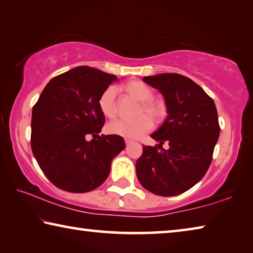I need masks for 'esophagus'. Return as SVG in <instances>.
<instances>
[{"instance_id": "1", "label": "esophagus", "mask_w": 253, "mask_h": 253, "mask_svg": "<svg viewBox=\"0 0 253 253\" xmlns=\"http://www.w3.org/2000/svg\"><path fill=\"white\" fill-rule=\"evenodd\" d=\"M125 143H126V145L128 146V145H130V144L132 143V140H130V139H125Z\"/></svg>"}]
</instances>
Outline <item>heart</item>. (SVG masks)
<instances>
[{
	"instance_id": "obj_1",
	"label": "heart",
	"mask_w": 253,
	"mask_h": 253,
	"mask_svg": "<svg viewBox=\"0 0 253 253\" xmlns=\"http://www.w3.org/2000/svg\"><path fill=\"white\" fill-rule=\"evenodd\" d=\"M118 91L125 93L132 99L138 100L136 115H140L134 121H124L118 119L107 125L106 129L109 134L122 136L127 139H136L143 136L145 132L151 130L153 122H161L166 115L165 102L153 97L154 90L148 84L139 80H131L119 85ZM98 108L102 116L106 118H114L117 115L116 91L114 88H107L98 98ZM147 113V115H143Z\"/></svg>"
}]
</instances>
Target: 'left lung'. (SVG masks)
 <instances>
[{"mask_svg":"<svg viewBox=\"0 0 253 253\" xmlns=\"http://www.w3.org/2000/svg\"><path fill=\"white\" fill-rule=\"evenodd\" d=\"M160 90L168 117L151 135L158 146H143L136 162V174L147 191L174 196L190 190L207 173L219 139L220 125L215 104L198 84L178 74L144 77ZM168 142L170 148L164 150Z\"/></svg>","mask_w":253,"mask_h":253,"instance_id":"1","label":"left lung"}]
</instances>
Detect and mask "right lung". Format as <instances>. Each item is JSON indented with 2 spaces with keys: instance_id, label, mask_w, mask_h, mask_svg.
Wrapping results in <instances>:
<instances>
[{
  "instance_id": "obj_1",
  "label": "right lung",
  "mask_w": 253,
  "mask_h": 253,
  "mask_svg": "<svg viewBox=\"0 0 253 253\" xmlns=\"http://www.w3.org/2000/svg\"><path fill=\"white\" fill-rule=\"evenodd\" d=\"M117 80L81 66L51 79L32 108L31 148L49 181L63 191L84 193L100 186L113 158L124 148L122 136L99 134L105 117L98 98ZM88 135L94 138L88 141Z\"/></svg>"
}]
</instances>
